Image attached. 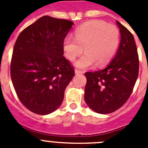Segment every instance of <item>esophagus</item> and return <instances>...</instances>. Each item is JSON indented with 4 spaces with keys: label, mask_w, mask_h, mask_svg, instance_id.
Masks as SVG:
<instances>
[{
    "label": "esophagus",
    "mask_w": 148,
    "mask_h": 148,
    "mask_svg": "<svg viewBox=\"0 0 148 148\" xmlns=\"http://www.w3.org/2000/svg\"><path fill=\"white\" fill-rule=\"evenodd\" d=\"M75 74H82V73H84V72L82 71V70H78V69H75Z\"/></svg>",
    "instance_id": "34e87169"
}]
</instances>
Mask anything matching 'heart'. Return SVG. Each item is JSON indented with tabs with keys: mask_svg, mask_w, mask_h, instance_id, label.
Returning <instances> with one entry per match:
<instances>
[{
	"mask_svg": "<svg viewBox=\"0 0 148 148\" xmlns=\"http://www.w3.org/2000/svg\"><path fill=\"white\" fill-rule=\"evenodd\" d=\"M119 41V30L116 26L92 21L78 27L75 38L66 36L63 41V49L66 58L73 61L83 53L84 48L85 54L76 61L75 66L87 68L95 64V66L101 67L113 58Z\"/></svg>",
	"mask_w": 148,
	"mask_h": 148,
	"instance_id": "b5f03b06",
	"label": "heart"
}]
</instances>
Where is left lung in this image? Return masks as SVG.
Instances as JSON below:
<instances>
[{"instance_id":"left-lung-1","label":"left lung","mask_w":148,"mask_h":148,"mask_svg":"<svg viewBox=\"0 0 148 148\" xmlns=\"http://www.w3.org/2000/svg\"><path fill=\"white\" fill-rule=\"evenodd\" d=\"M121 42L113 61L104 69L87 72L84 100L89 108L108 114L125 104L133 92L138 75L139 61L133 35L117 21Z\"/></svg>"}]
</instances>
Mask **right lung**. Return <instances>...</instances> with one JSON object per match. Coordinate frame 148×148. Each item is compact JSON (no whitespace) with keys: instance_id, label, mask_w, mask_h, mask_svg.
Masks as SVG:
<instances>
[{"instance_id":"1","label":"right lung","mask_w":148,"mask_h":148,"mask_svg":"<svg viewBox=\"0 0 148 148\" xmlns=\"http://www.w3.org/2000/svg\"><path fill=\"white\" fill-rule=\"evenodd\" d=\"M73 24L45 15L24 29L15 41L12 82L21 102L32 113L47 115L59 108L75 75L63 56V41Z\"/></svg>"}]
</instances>
